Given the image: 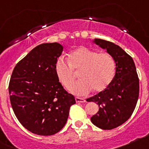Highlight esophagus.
Returning a JSON list of instances; mask_svg holds the SVG:
<instances>
[{"instance_id":"1","label":"esophagus","mask_w":149,"mask_h":149,"mask_svg":"<svg viewBox=\"0 0 149 149\" xmlns=\"http://www.w3.org/2000/svg\"><path fill=\"white\" fill-rule=\"evenodd\" d=\"M75 101L77 103H84V102H85V99H84V98H80V97H75Z\"/></svg>"}]
</instances>
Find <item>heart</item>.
Segmentation results:
<instances>
[{"mask_svg":"<svg viewBox=\"0 0 149 149\" xmlns=\"http://www.w3.org/2000/svg\"><path fill=\"white\" fill-rule=\"evenodd\" d=\"M68 61L59 58L55 63L54 70L59 81L68 89L79 73L81 81L72 85L70 91L76 95L87 94L93 89L94 93L104 91L115 76L116 63L108 53H98L86 47H80L72 51Z\"/></svg>","mask_w":149,"mask_h":149,"instance_id":"1","label":"heart"}]
</instances>
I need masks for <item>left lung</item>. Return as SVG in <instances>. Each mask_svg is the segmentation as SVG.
<instances>
[{
    "label": "left lung",
    "mask_w": 149,
    "mask_h": 149,
    "mask_svg": "<svg viewBox=\"0 0 149 149\" xmlns=\"http://www.w3.org/2000/svg\"><path fill=\"white\" fill-rule=\"evenodd\" d=\"M93 42L106 49L116 63V74L103 92L88 98L95 102L99 110L91 122L104 130L119 127L132 115L139 97V78L132 57L119 45L109 41L95 39Z\"/></svg>",
    "instance_id": "left-lung-1"
}]
</instances>
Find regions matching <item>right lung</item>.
I'll return each mask as SVG.
<instances>
[{"label": "right lung", "instance_id": "obj_1", "mask_svg": "<svg viewBox=\"0 0 149 149\" xmlns=\"http://www.w3.org/2000/svg\"><path fill=\"white\" fill-rule=\"evenodd\" d=\"M63 47L57 42L36 46L18 62L12 73L9 93L15 116L29 131L51 136L64 127L74 95L64 89L54 66Z\"/></svg>", "mask_w": 149, "mask_h": 149}]
</instances>
